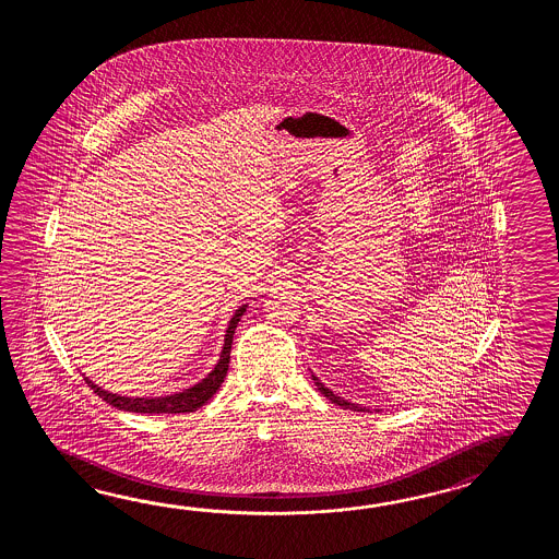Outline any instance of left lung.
<instances>
[{"label":"left lung","instance_id":"obj_1","mask_svg":"<svg viewBox=\"0 0 559 559\" xmlns=\"http://www.w3.org/2000/svg\"><path fill=\"white\" fill-rule=\"evenodd\" d=\"M311 380H313V383L318 385V390H320V392L323 393V395H325V397H328L332 404L340 405V407H344V409H354V412H369L368 407H364V405L352 404V402H347V400H344V397H340L337 393H333L332 390H330V388H325V385H323V383H321V381L318 380L313 373H311Z\"/></svg>","mask_w":559,"mask_h":559}]
</instances>
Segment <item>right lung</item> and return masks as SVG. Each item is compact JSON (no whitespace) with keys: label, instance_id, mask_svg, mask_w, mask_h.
<instances>
[{"label":"right lung","instance_id":"right-lung-1","mask_svg":"<svg viewBox=\"0 0 559 559\" xmlns=\"http://www.w3.org/2000/svg\"><path fill=\"white\" fill-rule=\"evenodd\" d=\"M248 304L239 306L234 313V318L227 323L226 337H224V349L219 354V359L215 364V368L203 378L200 383L191 385L183 392L171 393V395H162V397H128V395H118V393H109L102 390L99 385H95L90 378H84L85 383L97 393L104 402H107L123 412H133V414H186V412H195L198 407L207 404L212 400L226 378L227 368H229V354H231V342H234V333L238 328L241 316L246 313Z\"/></svg>","mask_w":559,"mask_h":559}]
</instances>
